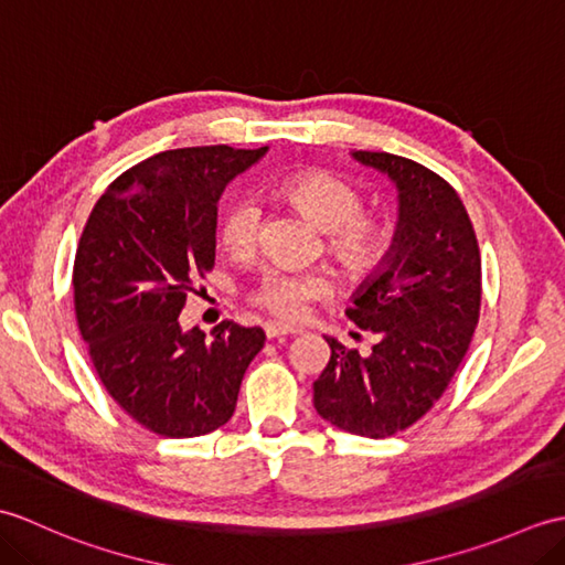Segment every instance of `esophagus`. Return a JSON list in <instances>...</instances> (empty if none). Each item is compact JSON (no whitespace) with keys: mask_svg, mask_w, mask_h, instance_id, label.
I'll return each instance as SVG.
<instances>
[{"mask_svg":"<svg viewBox=\"0 0 565 565\" xmlns=\"http://www.w3.org/2000/svg\"><path fill=\"white\" fill-rule=\"evenodd\" d=\"M264 332H267L269 340H274V338H284V334H296L298 330L291 326H284V322L269 320V322H264Z\"/></svg>","mask_w":565,"mask_h":565,"instance_id":"esophagus-1","label":"esophagus"}]
</instances>
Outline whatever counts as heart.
<instances>
[{"mask_svg": "<svg viewBox=\"0 0 565 565\" xmlns=\"http://www.w3.org/2000/svg\"><path fill=\"white\" fill-rule=\"evenodd\" d=\"M281 196L330 233L328 247L347 271H366L388 247V223L374 213H362V196L344 179L322 170L298 172L284 179ZM259 206L252 199H239L225 211L221 223L223 245L235 255H247L257 245ZM328 291V281L316 274L289 269L264 271L252 291V301L276 318H303L308 303Z\"/></svg>", "mask_w": 565, "mask_h": 565, "instance_id": "heart-1", "label": "heart"}]
</instances>
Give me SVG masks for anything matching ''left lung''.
Wrapping results in <instances>:
<instances>
[{"instance_id":"obj_1","label":"left lung","mask_w":565,"mask_h":565,"mask_svg":"<svg viewBox=\"0 0 565 565\" xmlns=\"http://www.w3.org/2000/svg\"><path fill=\"white\" fill-rule=\"evenodd\" d=\"M352 158L398 189V223L347 308L379 342L362 356L326 338L332 354L313 383V405L334 427L383 439L417 423L466 356L481 313V252L459 194L439 174L391 152Z\"/></svg>"}]
</instances>
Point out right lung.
I'll use <instances>...</instances> for the list:
<instances>
[{
    "instance_id": "right-lung-1",
    "label": "right lung",
    "mask_w": 565,
    "mask_h": 565,
    "mask_svg": "<svg viewBox=\"0 0 565 565\" xmlns=\"http://www.w3.org/2000/svg\"><path fill=\"white\" fill-rule=\"evenodd\" d=\"M267 148L164 150L104 191L84 225L72 286L92 364L124 411L162 437H201L235 413L262 328L182 330L196 276L213 269L218 201Z\"/></svg>"
}]
</instances>
